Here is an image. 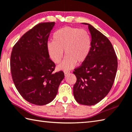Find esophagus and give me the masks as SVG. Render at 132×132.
Masks as SVG:
<instances>
[{"label":"esophagus","instance_id":"1","mask_svg":"<svg viewBox=\"0 0 132 132\" xmlns=\"http://www.w3.org/2000/svg\"><path fill=\"white\" fill-rule=\"evenodd\" d=\"M69 73H70V71H68V70H64V74H69Z\"/></svg>","mask_w":132,"mask_h":132}]
</instances>
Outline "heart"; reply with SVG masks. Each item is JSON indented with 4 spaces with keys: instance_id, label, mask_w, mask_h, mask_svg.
<instances>
[{
    "instance_id": "b5f03b06",
    "label": "heart",
    "mask_w": 132,
    "mask_h": 132,
    "mask_svg": "<svg viewBox=\"0 0 132 132\" xmlns=\"http://www.w3.org/2000/svg\"><path fill=\"white\" fill-rule=\"evenodd\" d=\"M53 42L47 43L50 58L59 63L63 58V50L66 56L58 66L62 70L73 68L76 63L82 64L89 56L92 48V39L88 31L78 28L66 26L56 31Z\"/></svg>"
}]
</instances>
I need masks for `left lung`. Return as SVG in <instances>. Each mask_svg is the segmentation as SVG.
<instances>
[{"instance_id":"8db88e82","label":"left lung","mask_w":132,"mask_h":132,"mask_svg":"<svg viewBox=\"0 0 132 132\" xmlns=\"http://www.w3.org/2000/svg\"><path fill=\"white\" fill-rule=\"evenodd\" d=\"M92 39V48L85 62L74 69L77 81L73 87L78 103L95 105L106 96L116 78L118 61L112 45L104 35L87 23Z\"/></svg>"}]
</instances>
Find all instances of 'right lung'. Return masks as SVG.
<instances>
[{
  "instance_id": "obj_1",
  "label": "right lung",
  "mask_w": 132,
  "mask_h": 132,
  "mask_svg": "<svg viewBox=\"0 0 132 132\" xmlns=\"http://www.w3.org/2000/svg\"><path fill=\"white\" fill-rule=\"evenodd\" d=\"M55 22H42L26 32L14 45L10 58L12 78L16 89L30 103L43 106L51 102L64 77L62 71L53 73L48 39Z\"/></svg>"
}]
</instances>
